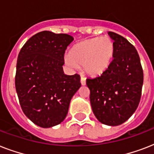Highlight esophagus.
I'll list each match as a JSON object with an SVG mask.
<instances>
[{
	"label": "esophagus",
	"instance_id": "34e87169",
	"mask_svg": "<svg viewBox=\"0 0 154 154\" xmlns=\"http://www.w3.org/2000/svg\"><path fill=\"white\" fill-rule=\"evenodd\" d=\"M81 83H82V85H85L86 84V79L83 76L81 77Z\"/></svg>",
	"mask_w": 154,
	"mask_h": 154
}]
</instances>
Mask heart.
Masks as SVG:
<instances>
[{
  "label": "heart",
  "mask_w": 154,
  "mask_h": 154,
  "mask_svg": "<svg viewBox=\"0 0 154 154\" xmlns=\"http://www.w3.org/2000/svg\"><path fill=\"white\" fill-rule=\"evenodd\" d=\"M114 55V44L109 37H97L78 43L65 57L66 64L76 69L82 65L87 74L93 77L103 74L109 68Z\"/></svg>",
  "instance_id": "b5f03b06"
}]
</instances>
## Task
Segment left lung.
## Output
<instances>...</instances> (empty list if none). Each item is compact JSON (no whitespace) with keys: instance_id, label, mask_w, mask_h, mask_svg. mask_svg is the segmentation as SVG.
Wrapping results in <instances>:
<instances>
[{"instance_id":"8db88e82","label":"left lung","mask_w":154,"mask_h":154,"mask_svg":"<svg viewBox=\"0 0 154 154\" xmlns=\"http://www.w3.org/2000/svg\"><path fill=\"white\" fill-rule=\"evenodd\" d=\"M114 44L109 68L101 76L87 78L90 103L99 122L117 126L126 122L138 106L143 85V70L135 47L125 37L108 32Z\"/></svg>"}]
</instances>
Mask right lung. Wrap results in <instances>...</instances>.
Returning <instances> with one entry per match:
<instances>
[{
	"instance_id": "obj_1",
	"label": "right lung",
	"mask_w": 154,
	"mask_h": 154,
	"mask_svg": "<svg viewBox=\"0 0 154 154\" xmlns=\"http://www.w3.org/2000/svg\"><path fill=\"white\" fill-rule=\"evenodd\" d=\"M72 41L70 35L43 31L28 40L18 55L15 86L20 105L25 116L42 128L65 120L82 85L79 75L63 71L65 49Z\"/></svg>"
}]
</instances>
